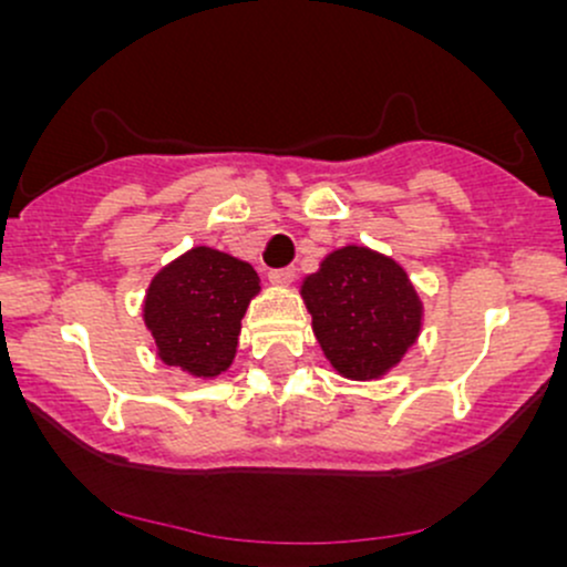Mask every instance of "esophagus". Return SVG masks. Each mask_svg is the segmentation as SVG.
<instances>
[{"instance_id": "34e87169", "label": "esophagus", "mask_w": 567, "mask_h": 567, "mask_svg": "<svg viewBox=\"0 0 567 567\" xmlns=\"http://www.w3.org/2000/svg\"><path fill=\"white\" fill-rule=\"evenodd\" d=\"M292 277H296V269H292V266H282V269H271L269 271V279L275 285H290Z\"/></svg>"}]
</instances>
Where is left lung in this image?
<instances>
[{"label": "left lung", "instance_id": "obj_1", "mask_svg": "<svg viewBox=\"0 0 567 567\" xmlns=\"http://www.w3.org/2000/svg\"><path fill=\"white\" fill-rule=\"evenodd\" d=\"M301 292L324 357L347 379H379L421 330V301L408 275L368 247L330 252Z\"/></svg>", "mask_w": 567, "mask_h": 567}]
</instances>
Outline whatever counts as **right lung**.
I'll return each mask as SVG.
<instances>
[{
  "instance_id": "obj_1",
  "label": "right lung",
  "mask_w": 567,
  "mask_h": 567,
  "mask_svg": "<svg viewBox=\"0 0 567 567\" xmlns=\"http://www.w3.org/2000/svg\"><path fill=\"white\" fill-rule=\"evenodd\" d=\"M261 290L250 264L194 247L152 279L143 320L162 362L213 379L231 365L247 303Z\"/></svg>"
}]
</instances>
